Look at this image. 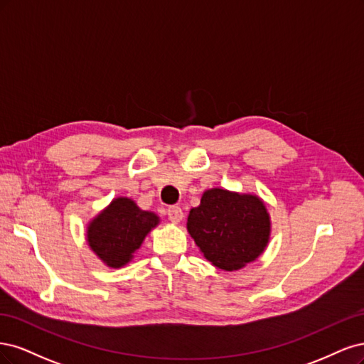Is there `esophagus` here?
Segmentation results:
<instances>
[{
  "label": "esophagus",
  "mask_w": 364,
  "mask_h": 364,
  "mask_svg": "<svg viewBox=\"0 0 364 364\" xmlns=\"http://www.w3.org/2000/svg\"><path fill=\"white\" fill-rule=\"evenodd\" d=\"M168 219L172 222H180L183 219V210L178 205H172L166 210Z\"/></svg>",
  "instance_id": "1"
}]
</instances>
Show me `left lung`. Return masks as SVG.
<instances>
[{"mask_svg":"<svg viewBox=\"0 0 364 364\" xmlns=\"http://www.w3.org/2000/svg\"><path fill=\"white\" fill-rule=\"evenodd\" d=\"M187 230L208 262L232 271L263 252L271 222L260 198L212 189L191 210Z\"/></svg>","mask_w":364,"mask_h":364,"instance_id":"obj_1","label":"left lung"}]
</instances>
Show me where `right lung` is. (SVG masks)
Here are the masks:
<instances>
[{
	"instance_id": "1",
	"label": "right lung",
	"mask_w": 364,
	"mask_h": 364,
	"mask_svg": "<svg viewBox=\"0 0 364 364\" xmlns=\"http://www.w3.org/2000/svg\"><path fill=\"white\" fill-rule=\"evenodd\" d=\"M159 218L140 210L132 199L118 198L93 219L87 230V242L100 259L110 267L130 262Z\"/></svg>"
}]
</instances>
